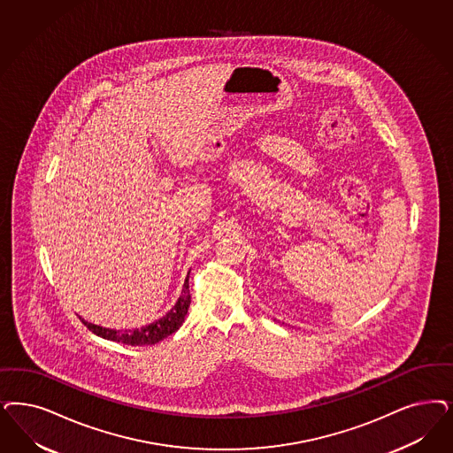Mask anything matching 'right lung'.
Returning a JSON list of instances; mask_svg holds the SVG:
<instances>
[{"label":"right lung","mask_w":453,"mask_h":453,"mask_svg":"<svg viewBox=\"0 0 453 453\" xmlns=\"http://www.w3.org/2000/svg\"><path fill=\"white\" fill-rule=\"evenodd\" d=\"M188 304H190V293H188V276L184 282V289L182 295L177 299L175 306L165 316H162L160 319H157L156 323L143 326L141 329H125V331H117V329L102 328L92 323H87L85 319H81V323L95 333L96 336H102L110 342L115 343L130 344V346H143V344H156L162 342L164 338L171 336L172 333H175L180 328V325L184 323V318L188 314Z\"/></svg>","instance_id":"add662e5"}]
</instances>
